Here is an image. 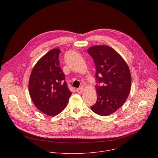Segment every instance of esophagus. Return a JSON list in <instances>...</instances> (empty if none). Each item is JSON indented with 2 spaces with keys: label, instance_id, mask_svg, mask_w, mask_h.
Wrapping results in <instances>:
<instances>
[{
  "label": "esophagus",
  "instance_id": "esophagus-1",
  "mask_svg": "<svg viewBox=\"0 0 158 158\" xmlns=\"http://www.w3.org/2000/svg\"><path fill=\"white\" fill-rule=\"evenodd\" d=\"M83 88H80L77 89V92L78 93H81V92H83Z\"/></svg>",
  "mask_w": 158,
  "mask_h": 158
}]
</instances>
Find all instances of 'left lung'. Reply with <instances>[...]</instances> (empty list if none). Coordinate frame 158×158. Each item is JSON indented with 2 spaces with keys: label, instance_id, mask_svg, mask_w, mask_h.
<instances>
[{
  "label": "left lung",
  "instance_id": "1",
  "mask_svg": "<svg viewBox=\"0 0 158 158\" xmlns=\"http://www.w3.org/2000/svg\"><path fill=\"white\" fill-rule=\"evenodd\" d=\"M88 52L96 67L95 77L100 86H95L97 99L91 110L102 116L109 115L119 109L127 99L131 86L128 64L112 47L92 46Z\"/></svg>",
  "mask_w": 158,
  "mask_h": 158
}]
</instances>
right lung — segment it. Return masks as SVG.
I'll return each mask as SVG.
<instances>
[{"mask_svg": "<svg viewBox=\"0 0 158 158\" xmlns=\"http://www.w3.org/2000/svg\"><path fill=\"white\" fill-rule=\"evenodd\" d=\"M59 48L48 52L33 68L28 81L30 95L35 106L47 115L55 116L68 105L72 92L68 89L60 66Z\"/></svg>", "mask_w": 158, "mask_h": 158, "instance_id": "right-lung-1", "label": "right lung"}]
</instances>
